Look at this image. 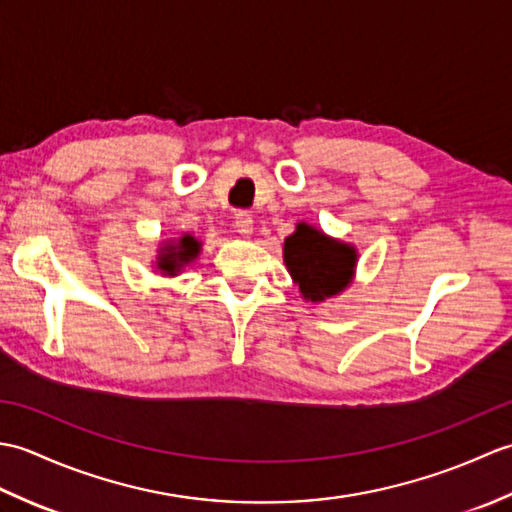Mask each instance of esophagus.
I'll list each match as a JSON object with an SVG mask.
<instances>
[{
    "label": "esophagus",
    "instance_id": "obj_1",
    "mask_svg": "<svg viewBox=\"0 0 512 512\" xmlns=\"http://www.w3.org/2000/svg\"><path fill=\"white\" fill-rule=\"evenodd\" d=\"M235 228L239 235H250L253 233V215L248 211H237L235 213Z\"/></svg>",
    "mask_w": 512,
    "mask_h": 512
}]
</instances>
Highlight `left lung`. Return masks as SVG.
<instances>
[{
	"mask_svg": "<svg viewBox=\"0 0 512 512\" xmlns=\"http://www.w3.org/2000/svg\"><path fill=\"white\" fill-rule=\"evenodd\" d=\"M284 257L292 279L310 301H323L341 292L350 284L356 262L352 246L334 242L308 224H299L297 231L286 237Z\"/></svg>",
	"mask_w": 512,
	"mask_h": 512,
	"instance_id": "8db88e82",
	"label": "left lung"
}]
</instances>
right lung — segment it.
Masks as SVG:
<instances>
[{
    "instance_id": "1",
    "label": "right lung",
    "mask_w": 512,
    "mask_h": 512,
    "mask_svg": "<svg viewBox=\"0 0 512 512\" xmlns=\"http://www.w3.org/2000/svg\"><path fill=\"white\" fill-rule=\"evenodd\" d=\"M198 253H200V242H195V237L191 235H184L178 244L165 246L158 266L160 270H165V273L176 275L184 264H189L191 259L198 257Z\"/></svg>"
}]
</instances>
